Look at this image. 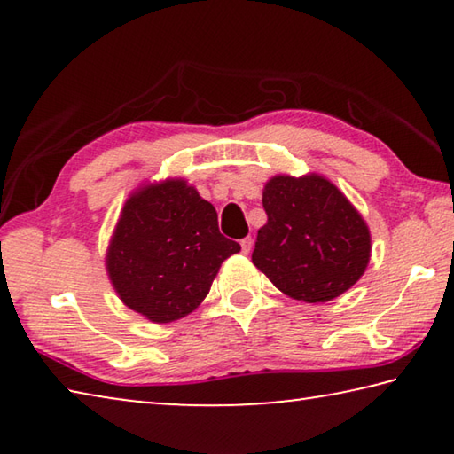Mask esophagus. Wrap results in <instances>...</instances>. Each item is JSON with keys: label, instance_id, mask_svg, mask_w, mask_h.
Here are the masks:
<instances>
[{"label": "esophagus", "instance_id": "1", "mask_svg": "<svg viewBox=\"0 0 454 454\" xmlns=\"http://www.w3.org/2000/svg\"><path fill=\"white\" fill-rule=\"evenodd\" d=\"M252 244H254V240H252L250 236H248V238H244V240H240V246H242V252H244V254H248V252L252 250Z\"/></svg>", "mask_w": 454, "mask_h": 454}]
</instances>
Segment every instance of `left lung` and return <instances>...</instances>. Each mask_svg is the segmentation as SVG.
<instances>
[{
  "mask_svg": "<svg viewBox=\"0 0 454 454\" xmlns=\"http://www.w3.org/2000/svg\"><path fill=\"white\" fill-rule=\"evenodd\" d=\"M266 224L252 262L294 301L328 302L364 274L371 232L334 184L322 176H276L262 194Z\"/></svg>",
  "mask_w": 454,
  "mask_h": 454,
  "instance_id": "left-lung-1",
  "label": "left lung"
}]
</instances>
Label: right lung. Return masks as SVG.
I'll list each match as a JSON object with an SVG mask.
<instances>
[{
    "label": "right lung",
    "instance_id": "add662e5",
    "mask_svg": "<svg viewBox=\"0 0 454 454\" xmlns=\"http://www.w3.org/2000/svg\"><path fill=\"white\" fill-rule=\"evenodd\" d=\"M240 244L222 236L214 206L184 180L145 186L128 200L107 248L121 301L152 322L186 317Z\"/></svg>",
    "mask_w": 454,
    "mask_h": 454
}]
</instances>
